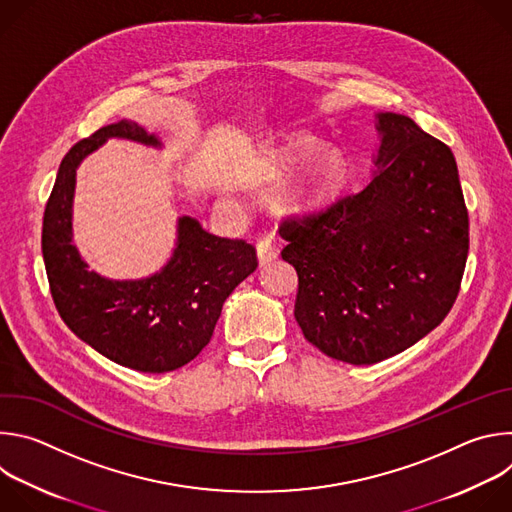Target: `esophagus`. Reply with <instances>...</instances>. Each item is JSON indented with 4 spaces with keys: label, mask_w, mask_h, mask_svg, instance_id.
Here are the masks:
<instances>
[{
    "label": "esophagus",
    "mask_w": 512,
    "mask_h": 512,
    "mask_svg": "<svg viewBox=\"0 0 512 512\" xmlns=\"http://www.w3.org/2000/svg\"><path fill=\"white\" fill-rule=\"evenodd\" d=\"M277 257H279V249L269 239H261L257 243V259L261 265H267V263L275 261Z\"/></svg>",
    "instance_id": "34e87169"
}]
</instances>
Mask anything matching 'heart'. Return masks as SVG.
Masks as SVG:
<instances>
[{"mask_svg": "<svg viewBox=\"0 0 512 512\" xmlns=\"http://www.w3.org/2000/svg\"><path fill=\"white\" fill-rule=\"evenodd\" d=\"M302 180L287 194V204L298 210H316L326 206L338 196L346 184V162L344 158L328 150V145L308 133H296L287 137L273 156V174L281 180L294 178Z\"/></svg>", "mask_w": 512, "mask_h": 512, "instance_id": "obj_1", "label": "heart"}]
</instances>
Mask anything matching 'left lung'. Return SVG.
I'll use <instances>...</instances> for the list:
<instances>
[{"label": "left lung", "instance_id": "obj_1", "mask_svg": "<svg viewBox=\"0 0 512 512\" xmlns=\"http://www.w3.org/2000/svg\"><path fill=\"white\" fill-rule=\"evenodd\" d=\"M375 119L371 182L279 229L306 340L350 364L399 354L444 322L470 243L452 150L407 115Z\"/></svg>", "mask_w": 512, "mask_h": 512}]
</instances>
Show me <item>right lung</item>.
Instances as JSON below:
<instances>
[{
	"label": "right lung",
	"instance_id": "obj_1",
	"mask_svg": "<svg viewBox=\"0 0 512 512\" xmlns=\"http://www.w3.org/2000/svg\"><path fill=\"white\" fill-rule=\"evenodd\" d=\"M111 137L164 148L156 131L129 119L72 145L60 162L42 225L52 300L64 324L105 358L139 373L176 371L210 342L225 300L257 269L255 247L216 237L196 218L180 216L176 247L156 273L109 279L91 271L72 245V202L79 166Z\"/></svg>",
	"mask_w": 512,
	"mask_h": 512
}]
</instances>
